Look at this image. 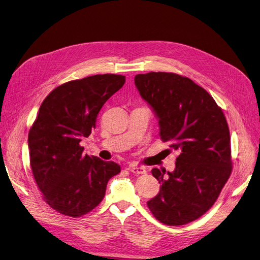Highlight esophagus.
<instances>
[{"label": "esophagus", "instance_id": "obj_1", "mask_svg": "<svg viewBox=\"0 0 260 260\" xmlns=\"http://www.w3.org/2000/svg\"><path fill=\"white\" fill-rule=\"evenodd\" d=\"M131 172L133 174H136V175H142V174H145L146 173V169L144 167H132L131 169Z\"/></svg>", "mask_w": 260, "mask_h": 260}]
</instances>
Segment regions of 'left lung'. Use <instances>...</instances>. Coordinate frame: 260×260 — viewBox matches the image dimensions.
I'll use <instances>...</instances> for the list:
<instances>
[{
	"mask_svg": "<svg viewBox=\"0 0 260 260\" xmlns=\"http://www.w3.org/2000/svg\"><path fill=\"white\" fill-rule=\"evenodd\" d=\"M135 84L159 118L161 140L179 153L168 176L153 169L161 186L147 207L165 224L192 222L213 207L233 169L224 114L206 89L184 76L139 74Z\"/></svg>",
	"mask_w": 260,
	"mask_h": 260,
	"instance_id": "obj_1",
	"label": "left lung"
}]
</instances>
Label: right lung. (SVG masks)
I'll list each match as a JSON object with an SVG mask.
<instances>
[{"label":"right lung","instance_id":"add662e5","mask_svg":"<svg viewBox=\"0 0 260 260\" xmlns=\"http://www.w3.org/2000/svg\"><path fill=\"white\" fill-rule=\"evenodd\" d=\"M125 83L122 75H94L54 88L44 99L28 134L34 178L43 200L60 214L81 217L103 200L108 180L120 173L114 161L83 154L104 103Z\"/></svg>","mask_w":260,"mask_h":260}]
</instances>
